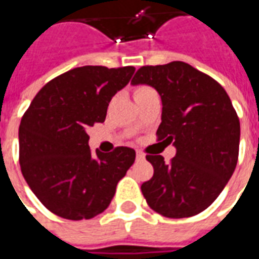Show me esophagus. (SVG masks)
<instances>
[{
	"instance_id": "obj_1",
	"label": "esophagus",
	"mask_w": 259,
	"mask_h": 259,
	"mask_svg": "<svg viewBox=\"0 0 259 259\" xmlns=\"http://www.w3.org/2000/svg\"><path fill=\"white\" fill-rule=\"evenodd\" d=\"M145 155L142 150H137V160H144Z\"/></svg>"
}]
</instances>
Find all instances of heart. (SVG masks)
Listing matches in <instances>:
<instances>
[{"label": "heart", "mask_w": 259, "mask_h": 259, "mask_svg": "<svg viewBox=\"0 0 259 259\" xmlns=\"http://www.w3.org/2000/svg\"><path fill=\"white\" fill-rule=\"evenodd\" d=\"M152 92H155L152 88L149 86H138L135 91H134V97H135V100H139V99H142L146 95H149Z\"/></svg>", "instance_id": "1"}]
</instances>
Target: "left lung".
<instances>
[{
	"label": "left lung",
	"instance_id": "left-lung-1",
	"mask_svg": "<svg viewBox=\"0 0 259 259\" xmlns=\"http://www.w3.org/2000/svg\"><path fill=\"white\" fill-rule=\"evenodd\" d=\"M131 83L159 92L157 141L177 149L170 163L146 156L153 166V177L141 185L146 202L170 219L198 214L219 197L237 164L240 121L230 97L213 78L183 61L141 67Z\"/></svg>",
	"mask_w": 259,
	"mask_h": 259
}]
</instances>
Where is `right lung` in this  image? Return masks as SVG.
I'll list each match as a JSON object with an SVG mask.
<instances>
[{
    "label": "right lung",
    "mask_w": 259,
    "mask_h": 259,
    "mask_svg": "<svg viewBox=\"0 0 259 259\" xmlns=\"http://www.w3.org/2000/svg\"><path fill=\"white\" fill-rule=\"evenodd\" d=\"M135 68L86 65L46 83L19 125V163L27 185L50 212L69 221L92 219L111 202L135 150L89 148L88 131L103 122L111 97Z\"/></svg>",
    "instance_id": "add662e5"
}]
</instances>
